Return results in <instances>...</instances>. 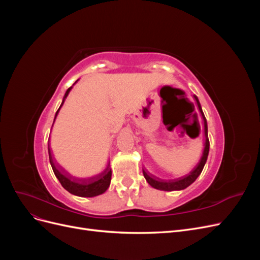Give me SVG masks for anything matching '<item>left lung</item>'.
Segmentation results:
<instances>
[{"mask_svg": "<svg viewBox=\"0 0 260 260\" xmlns=\"http://www.w3.org/2000/svg\"><path fill=\"white\" fill-rule=\"evenodd\" d=\"M194 100L196 101V105L199 107V111L201 113L202 119H203V131L202 135L204 137V149L201 156V159L199 162L196 164V166L188 172L187 175L180 177L177 179H170V180H164L158 177H156L145 169H143V175L145 180L147 181V183L151 185L152 187L156 188V190H160V191H180V190H184L188 185H191L194 181L198 179V177L201 175V172L203 171L204 166H205L208 153H209V140H208V128H207V121L206 118L204 116V113L202 111V106L200 104V101L198 96L194 95ZM200 136V129L196 131L194 138H198Z\"/></svg>", "mask_w": 260, "mask_h": 260, "instance_id": "1", "label": "left lung"}]
</instances>
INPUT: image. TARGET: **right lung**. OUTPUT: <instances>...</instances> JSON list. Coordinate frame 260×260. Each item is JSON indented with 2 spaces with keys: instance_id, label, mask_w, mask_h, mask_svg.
<instances>
[{
  "instance_id": "1",
  "label": "right lung",
  "mask_w": 260,
  "mask_h": 260,
  "mask_svg": "<svg viewBox=\"0 0 260 260\" xmlns=\"http://www.w3.org/2000/svg\"><path fill=\"white\" fill-rule=\"evenodd\" d=\"M72 89H73V86H70V88L66 91L64 98H62L61 104H60L59 108L57 109L56 114H55L54 121H55V119H56L59 109L61 108L62 104H64V102ZM52 127H53V124H52ZM49 156H50V162H51L52 169L54 171V175L56 176V178L58 179L62 187H64L65 190H67L69 193H72L77 196H80V198H94V196H98V195H101L104 192H106L107 188L109 187V184H111L112 169H111V165H109V162L107 165V167L96 176H93L90 178H76V177H73L72 175H69L68 172H66L64 169H62L58 164L54 161L50 145H49Z\"/></svg>"
}]
</instances>
